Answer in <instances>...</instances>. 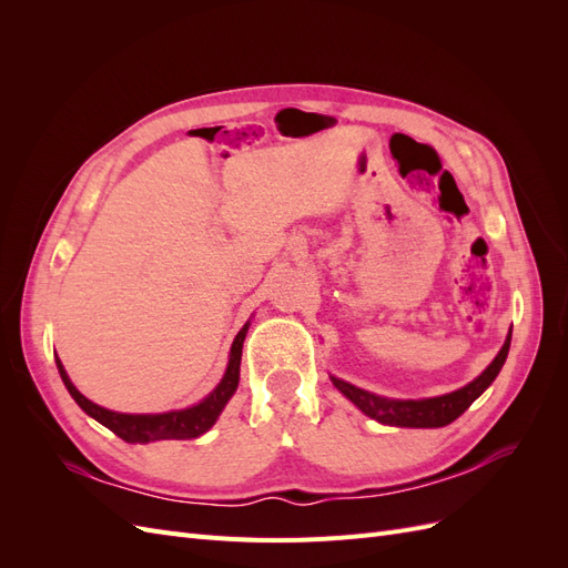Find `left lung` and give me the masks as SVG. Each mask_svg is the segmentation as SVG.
I'll list each match as a JSON object with an SVG mask.
<instances>
[{
    "instance_id": "1",
    "label": "left lung",
    "mask_w": 568,
    "mask_h": 568,
    "mask_svg": "<svg viewBox=\"0 0 568 568\" xmlns=\"http://www.w3.org/2000/svg\"><path fill=\"white\" fill-rule=\"evenodd\" d=\"M509 343H511V332L507 334L500 353L493 357V363L480 372L474 382L453 393L436 395V398H419V400L384 398V395H376L343 382L334 374H329V379L359 412H365V415L372 417L374 422L386 424V426H405V428H438V426H448L462 415V412H467V407L478 398V395L495 382V376L500 374L507 359Z\"/></svg>"
}]
</instances>
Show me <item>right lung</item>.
I'll list each match as a JSON object with an SVG mask.
<instances>
[{
	"label": "right lung",
	"instance_id": "1",
	"mask_svg": "<svg viewBox=\"0 0 568 568\" xmlns=\"http://www.w3.org/2000/svg\"><path fill=\"white\" fill-rule=\"evenodd\" d=\"M251 322H246L239 334L232 341L230 348V363L225 374H222L220 384L205 395V398L192 407L184 409H170V412H159V415H128V412H113L92 403L90 398L73 386L71 376L65 374L61 359L57 357V367L61 374V382L65 384L68 393L73 395V400L82 407V412H88L92 419L99 424H104L106 428L123 438L125 443H153V440H186V438H199L201 434L209 432V428L217 422L220 412L225 409L230 398L234 395L239 386V367H242V348H244V338L248 334Z\"/></svg>",
	"mask_w": 568,
	"mask_h": 568
}]
</instances>
